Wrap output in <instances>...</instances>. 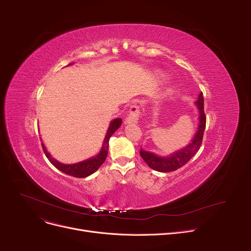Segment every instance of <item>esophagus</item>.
<instances>
[{"instance_id":"esophagus-1","label":"esophagus","mask_w":251,"mask_h":251,"mask_svg":"<svg viewBox=\"0 0 251 251\" xmlns=\"http://www.w3.org/2000/svg\"><path fill=\"white\" fill-rule=\"evenodd\" d=\"M139 114H140V110L137 104H133L130 107L129 110V114L127 116V118L125 119L124 123L125 124H136L138 122V118H139Z\"/></svg>"}]
</instances>
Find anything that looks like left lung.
I'll list each match as a JSON object with an SVG mask.
<instances>
[{
  "label": "left lung",
  "instance_id": "8db88e82",
  "mask_svg": "<svg viewBox=\"0 0 251 251\" xmlns=\"http://www.w3.org/2000/svg\"><path fill=\"white\" fill-rule=\"evenodd\" d=\"M195 105L197 111H199V124H197V130L193 138L191 139V142L188 143L186 147L168 155H159L151 151H147L143 149H140V156L149 165L150 168L157 171V172H172V171H176L177 169L188 163L191 157L199 151L202 142L206 120L203 111L202 92H201L199 100L195 101Z\"/></svg>",
  "mask_w": 251,
  "mask_h": 251
}]
</instances>
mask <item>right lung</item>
<instances>
[{
	"label": "right lung",
	"mask_w": 251,
	"mask_h": 251,
	"mask_svg": "<svg viewBox=\"0 0 251 251\" xmlns=\"http://www.w3.org/2000/svg\"><path fill=\"white\" fill-rule=\"evenodd\" d=\"M69 65H72V64H69ZM121 124H122L121 118H116V119H114V120H112L109 125L107 133H105V136H104L100 152L95 156L89 157V159H87V160L78 162L75 164L60 163L59 161H57L55 159V157H52L50 155V153L47 151L44 143H42V147H43L45 154L47 155L50 164L54 165L58 170L61 171V172L67 174V175H70V176H73V177H77V178H85L91 174H94L105 161V157H107L108 151H109V140H110L111 136L115 133V131L118 128H120Z\"/></svg>",
	"instance_id": "add662e5"
}]
</instances>
